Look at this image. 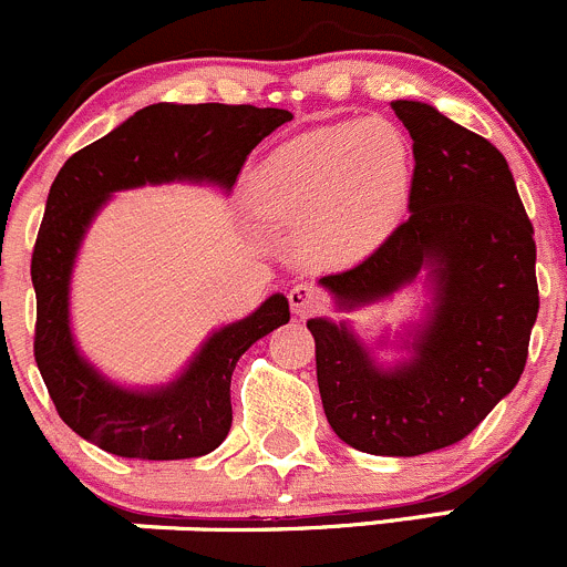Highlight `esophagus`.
Listing matches in <instances>:
<instances>
[{
	"instance_id": "obj_1",
	"label": "esophagus",
	"mask_w": 567,
	"mask_h": 567,
	"mask_svg": "<svg viewBox=\"0 0 567 567\" xmlns=\"http://www.w3.org/2000/svg\"><path fill=\"white\" fill-rule=\"evenodd\" d=\"M322 302L324 297L311 284H295L289 289V306L297 317H306V313L317 311V308H322Z\"/></svg>"
}]
</instances>
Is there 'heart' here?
<instances>
[{
    "instance_id": "b5f03b06",
    "label": "heart",
    "mask_w": 567,
    "mask_h": 567,
    "mask_svg": "<svg viewBox=\"0 0 567 567\" xmlns=\"http://www.w3.org/2000/svg\"><path fill=\"white\" fill-rule=\"evenodd\" d=\"M411 189V145L383 117L297 134L256 173L261 212L302 234L308 250L328 265L378 250L405 217Z\"/></svg>"
}]
</instances>
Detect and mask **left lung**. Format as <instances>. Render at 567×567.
<instances>
[{
	"instance_id": "left-lung-1",
	"label": "left lung",
	"mask_w": 567,
	"mask_h": 567,
	"mask_svg": "<svg viewBox=\"0 0 567 567\" xmlns=\"http://www.w3.org/2000/svg\"><path fill=\"white\" fill-rule=\"evenodd\" d=\"M413 140L411 217L361 265L319 278L339 311L424 276V317L380 363L347 319H308L330 427L352 450L416 457L457 444L518 383L540 297L535 228L493 143L424 101H391Z\"/></svg>"
}]
</instances>
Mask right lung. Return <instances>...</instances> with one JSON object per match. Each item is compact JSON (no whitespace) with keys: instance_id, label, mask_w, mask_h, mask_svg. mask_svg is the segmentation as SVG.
<instances>
[{"instance_id":"obj_1","label":"right lung","mask_w":567,"mask_h":567,"mask_svg":"<svg viewBox=\"0 0 567 567\" xmlns=\"http://www.w3.org/2000/svg\"><path fill=\"white\" fill-rule=\"evenodd\" d=\"M291 112L250 104H151L76 151L54 178L32 250L35 361L60 419L117 457L184 461L215 452L231 430V374L243 352L289 322L276 291L254 313L217 328L165 385L112 383L71 330V276L87 228L121 189L209 184L231 193L250 151Z\"/></svg>"}]
</instances>
